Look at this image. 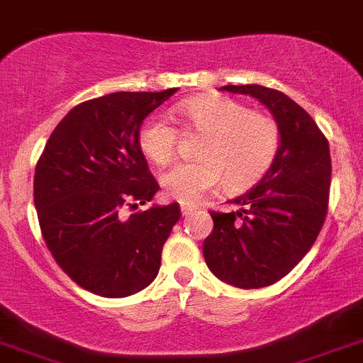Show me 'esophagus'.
Returning <instances> with one entry per match:
<instances>
[{
	"label": "esophagus",
	"mask_w": 363,
	"mask_h": 363,
	"mask_svg": "<svg viewBox=\"0 0 363 363\" xmlns=\"http://www.w3.org/2000/svg\"><path fill=\"white\" fill-rule=\"evenodd\" d=\"M195 211H196V207H193V205H181V214L182 216H189V214H193Z\"/></svg>",
	"instance_id": "obj_1"
}]
</instances>
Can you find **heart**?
Instances as JSON below:
<instances>
[{"mask_svg":"<svg viewBox=\"0 0 363 363\" xmlns=\"http://www.w3.org/2000/svg\"><path fill=\"white\" fill-rule=\"evenodd\" d=\"M175 116L203 133L196 163H179L161 175L168 199L196 203L223 184L250 188L263 177L279 151V131L274 121L252 113L240 101L226 96H203L182 101ZM138 147L155 164L174 155L175 131L163 117L152 116L138 131Z\"/></svg>","mask_w":363,"mask_h":363,"instance_id":"1","label":"heart"}]
</instances>
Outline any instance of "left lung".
<instances>
[{
  "label": "left lung",
  "mask_w": 363,
  "mask_h": 363,
  "mask_svg": "<svg viewBox=\"0 0 363 363\" xmlns=\"http://www.w3.org/2000/svg\"><path fill=\"white\" fill-rule=\"evenodd\" d=\"M219 91L247 94L265 105L279 131V151L235 212H211L203 240L208 270L235 288L270 286L283 279L313 247L328 207L330 149L318 124L290 96L246 84Z\"/></svg>",
  "instance_id": "8db88e82"
}]
</instances>
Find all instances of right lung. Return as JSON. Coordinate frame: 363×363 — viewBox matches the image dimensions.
Here are the masks:
<instances>
[{
	"label": "right lung",
	"mask_w": 363,
	"mask_h": 363,
	"mask_svg": "<svg viewBox=\"0 0 363 363\" xmlns=\"http://www.w3.org/2000/svg\"><path fill=\"white\" fill-rule=\"evenodd\" d=\"M175 91H121L77 105L36 164L35 207L47 247L91 294L130 296L158 276L163 244L181 218L179 203L151 205L130 218H123V208L158 193L138 131Z\"/></svg>",
	"instance_id": "1"
}]
</instances>
